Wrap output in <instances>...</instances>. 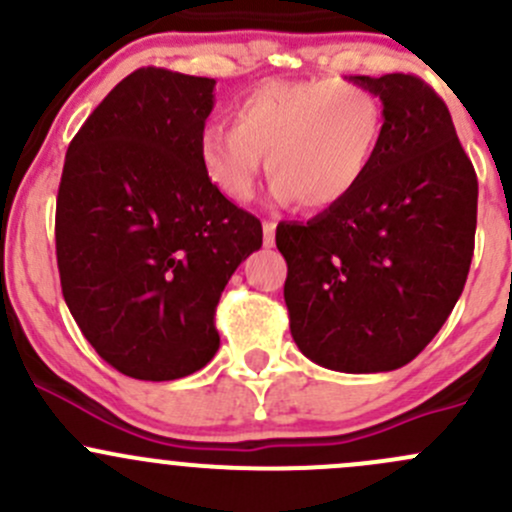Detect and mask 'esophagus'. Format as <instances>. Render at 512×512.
I'll use <instances>...</instances> for the list:
<instances>
[{"label": "esophagus", "mask_w": 512, "mask_h": 512, "mask_svg": "<svg viewBox=\"0 0 512 512\" xmlns=\"http://www.w3.org/2000/svg\"><path fill=\"white\" fill-rule=\"evenodd\" d=\"M275 223H272V220H265V223H262V232H265V237H262V242H265V247H272L275 245Z\"/></svg>", "instance_id": "1"}]
</instances>
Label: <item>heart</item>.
<instances>
[{"instance_id":"obj_1","label":"heart","mask_w":512,"mask_h":512,"mask_svg":"<svg viewBox=\"0 0 512 512\" xmlns=\"http://www.w3.org/2000/svg\"><path fill=\"white\" fill-rule=\"evenodd\" d=\"M230 113L232 126L210 123L198 138L210 183L247 203L267 156L272 198L304 210L349 198L374 165L386 128L384 101L339 79L262 81Z\"/></svg>"}]
</instances>
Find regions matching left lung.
I'll list each match as a JSON object with an SVG mask.
<instances>
[{"label": "left lung", "mask_w": 512, "mask_h": 512, "mask_svg": "<svg viewBox=\"0 0 512 512\" xmlns=\"http://www.w3.org/2000/svg\"><path fill=\"white\" fill-rule=\"evenodd\" d=\"M384 101V141L359 188L277 225L294 344L344 374L409 364L456 307L473 257L478 178L436 91L411 74L352 76Z\"/></svg>", "instance_id": "8db88e82"}]
</instances>
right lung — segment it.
I'll list each match as a JSON object with an SVG mask.
<instances>
[{
  "instance_id": "right-lung-1",
  "label": "right lung",
  "mask_w": 512,
  "mask_h": 512,
  "mask_svg": "<svg viewBox=\"0 0 512 512\" xmlns=\"http://www.w3.org/2000/svg\"><path fill=\"white\" fill-rule=\"evenodd\" d=\"M215 79L133 71L86 118L56 198L66 307L103 361L141 381L203 369L215 307L262 225L205 175L198 138Z\"/></svg>"
}]
</instances>
